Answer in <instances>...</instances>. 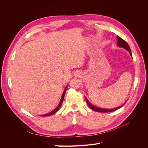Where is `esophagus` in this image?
I'll return each instance as SVG.
<instances>
[{
  "label": "esophagus",
  "mask_w": 148,
  "mask_h": 148,
  "mask_svg": "<svg viewBox=\"0 0 148 148\" xmlns=\"http://www.w3.org/2000/svg\"><path fill=\"white\" fill-rule=\"evenodd\" d=\"M80 74H81V73L79 72V71H77V72L75 73L74 75H75V77H78L80 75Z\"/></svg>",
  "instance_id": "1"
}]
</instances>
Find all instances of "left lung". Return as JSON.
<instances>
[{
    "label": "left lung",
    "mask_w": 148,
    "mask_h": 148,
    "mask_svg": "<svg viewBox=\"0 0 148 148\" xmlns=\"http://www.w3.org/2000/svg\"><path fill=\"white\" fill-rule=\"evenodd\" d=\"M117 40H118V42H117V46L120 47H123L125 48L126 50H127L130 53L131 56H132V52H131V50H130V46L128 44H127V42L124 41V40L123 39H122L121 38H120L119 36H117ZM85 99H86V103L88 105V106L90 107V109H91L92 110L94 111H96V112H114L116 110L119 109V108H120V107H122V106L120 107H117V108H115V109H101V108H99V107H95L92 106L90 102H89L88 101V100L86 99V97H85Z\"/></svg>",
    "instance_id": "1"
}]
</instances>
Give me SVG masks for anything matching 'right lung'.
<instances>
[{
  "label": "right lung",
  "instance_id": "obj_1",
  "mask_svg": "<svg viewBox=\"0 0 148 148\" xmlns=\"http://www.w3.org/2000/svg\"><path fill=\"white\" fill-rule=\"evenodd\" d=\"M66 90V88H65V90H64V92H63V95H62V98H61V100H60V103H59V104L58 105V106L56 107V108L54 110H53V111H52L51 112L49 113V114H46V115H42V117H47V116H50V115H53V114H55L56 112H57L58 111V110H59V109H60V107H61V106H62V102H63L64 98V96H65V93Z\"/></svg>",
  "mask_w": 148,
  "mask_h": 148
}]
</instances>
